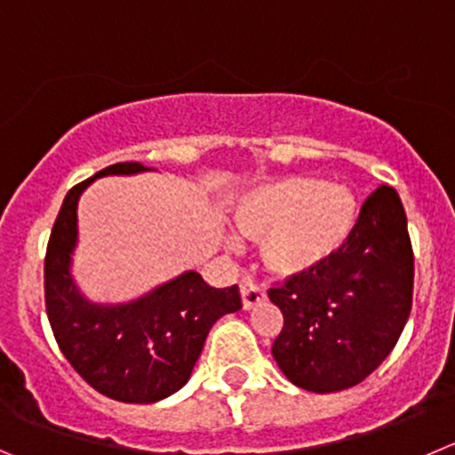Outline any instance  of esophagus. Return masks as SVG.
Wrapping results in <instances>:
<instances>
[{"mask_svg": "<svg viewBox=\"0 0 455 455\" xmlns=\"http://www.w3.org/2000/svg\"><path fill=\"white\" fill-rule=\"evenodd\" d=\"M241 299H243V308H252V306L261 304L263 299H266V292H263V288L259 283H254L252 279H245L243 283H241Z\"/></svg>", "mask_w": 455, "mask_h": 455, "instance_id": "34e87169", "label": "esophagus"}]
</instances>
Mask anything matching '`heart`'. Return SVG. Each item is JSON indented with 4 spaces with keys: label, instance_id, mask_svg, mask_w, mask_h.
I'll return each mask as SVG.
<instances>
[{
    "label": "heart",
    "instance_id": "b5f03b06",
    "mask_svg": "<svg viewBox=\"0 0 455 455\" xmlns=\"http://www.w3.org/2000/svg\"><path fill=\"white\" fill-rule=\"evenodd\" d=\"M357 220L353 192L315 176H288L254 189L235 212L241 235L261 243L263 266L279 276L308 275L332 261Z\"/></svg>",
    "mask_w": 455,
    "mask_h": 455
}]
</instances>
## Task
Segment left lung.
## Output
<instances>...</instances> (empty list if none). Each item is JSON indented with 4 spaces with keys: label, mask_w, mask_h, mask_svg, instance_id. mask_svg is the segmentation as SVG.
Instances as JSON below:
<instances>
[{
    "label": "left lung",
    "mask_w": 455,
    "mask_h": 455,
    "mask_svg": "<svg viewBox=\"0 0 455 455\" xmlns=\"http://www.w3.org/2000/svg\"><path fill=\"white\" fill-rule=\"evenodd\" d=\"M413 272L404 207L382 185L332 261L267 290L283 315L272 355L285 378L313 393L344 391L369 378L404 331Z\"/></svg>",
    "instance_id": "1"
}]
</instances>
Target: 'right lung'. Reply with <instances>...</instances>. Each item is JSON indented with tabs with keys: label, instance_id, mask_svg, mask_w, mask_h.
Masks as SVG:
<instances>
[{
	"label": "right lung",
	"instance_id": "1",
	"mask_svg": "<svg viewBox=\"0 0 455 455\" xmlns=\"http://www.w3.org/2000/svg\"><path fill=\"white\" fill-rule=\"evenodd\" d=\"M147 172L116 163L68 189L51 230L44 259L46 315L55 341L86 384L102 395L149 404L185 387L216 319L241 308L236 285L212 288L183 272L129 304H91L71 276L77 241V198L95 179Z\"/></svg>",
	"mask_w": 455,
	"mask_h": 455
}]
</instances>
